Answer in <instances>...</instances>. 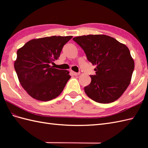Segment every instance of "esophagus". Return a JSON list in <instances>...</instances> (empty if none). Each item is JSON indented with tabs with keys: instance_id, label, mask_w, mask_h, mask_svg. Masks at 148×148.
<instances>
[{
	"instance_id": "esophagus-1",
	"label": "esophagus",
	"mask_w": 148,
	"mask_h": 148,
	"mask_svg": "<svg viewBox=\"0 0 148 148\" xmlns=\"http://www.w3.org/2000/svg\"><path fill=\"white\" fill-rule=\"evenodd\" d=\"M72 74L74 75V76H78V75H79V72H74V71H72Z\"/></svg>"
}]
</instances>
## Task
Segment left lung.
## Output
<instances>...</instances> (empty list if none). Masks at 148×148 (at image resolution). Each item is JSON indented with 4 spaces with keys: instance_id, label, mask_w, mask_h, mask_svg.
I'll return each mask as SVG.
<instances>
[{
    "instance_id": "8db88e82",
    "label": "left lung",
    "mask_w": 148,
    "mask_h": 148,
    "mask_svg": "<svg viewBox=\"0 0 148 148\" xmlns=\"http://www.w3.org/2000/svg\"><path fill=\"white\" fill-rule=\"evenodd\" d=\"M85 53L88 60L97 65L95 75L84 92L102 103L115 101L127 90L134 70L130 52L123 44L106 35H88L73 38Z\"/></svg>"
}]
</instances>
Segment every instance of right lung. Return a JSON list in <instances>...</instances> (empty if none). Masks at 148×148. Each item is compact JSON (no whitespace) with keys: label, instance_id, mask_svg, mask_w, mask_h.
I'll return each mask as SVG.
<instances>
[{"label":"right lung","instance_id":"right-lung-1","mask_svg":"<svg viewBox=\"0 0 148 148\" xmlns=\"http://www.w3.org/2000/svg\"><path fill=\"white\" fill-rule=\"evenodd\" d=\"M72 36H51L29 40L17 51L14 69L22 87L32 98L49 101L60 94L71 78L66 70L50 65Z\"/></svg>","mask_w":148,"mask_h":148}]
</instances>
